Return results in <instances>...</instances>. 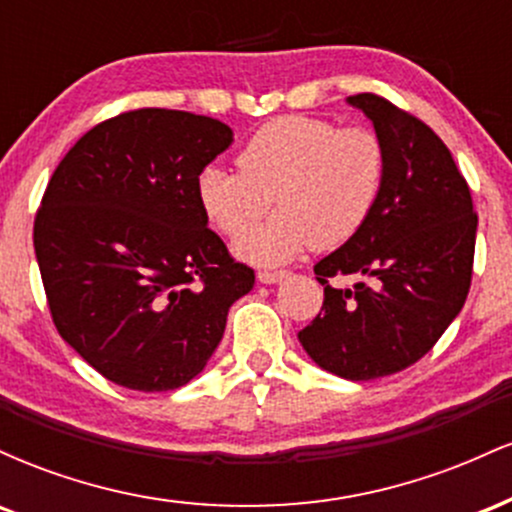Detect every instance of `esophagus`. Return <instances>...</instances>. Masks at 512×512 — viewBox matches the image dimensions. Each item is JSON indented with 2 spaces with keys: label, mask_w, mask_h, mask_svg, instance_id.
I'll use <instances>...</instances> for the list:
<instances>
[{
  "label": "esophagus",
  "mask_w": 512,
  "mask_h": 512,
  "mask_svg": "<svg viewBox=\"0 0 512 512\" xmlns=\"http://www.w3.org/2000/svg\"><path fill=\"white\" fill-rule=\"evenodd\" d=\"M286 274H289V272H284V269H279V272H276V269H274V272H272V269H262V272L257 274V279H260L262 284H276V281L284 279Z\"/></svg>",
  "instance_id": "obj_1"
}]
</instances>
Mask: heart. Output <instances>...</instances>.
Returning <instances> with one entry per match:
<instances>
[{"label":"heart","instance_id":"b5f03b06","mask_svg":"<svg viewBox=\"0 0 512 512\" xmlns=\"http://www.w3.org/2000/svg\"><path fill=\"white\" fill-rule=\"evenodd\" d=\"M240 170L211 163L195 190L204 216L226 236L280 211L238 238L236 250L257 264H279L308 248L344 245L370 219L385 182V144L368 127H337L308 115L276 117L257 129L238 156Z\"/></svg>","mask_w":512,"mask_h":512}]
</instances>
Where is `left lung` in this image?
I'll use <instances>...</instances> for the list:
<instances>
[{"label":"left lung","instance_id":"obj_1","mask_svg":"<svg viewBox=\"0 0 512 512\" xmlns=\"http://www.w3.org/2000/svg\"><path fill=\"white\" fill-rule=\"evenodd\" d=\"M383 139V192L354 238L315 264L322 310L298 332L320 368L346 380L399 373L433 349L467 301L477 211L448 146L395 103L349 96ZM366 275L354 290L332 278Z\"/></svg>","mask_w":512,"mask_h":512}]
</instances>
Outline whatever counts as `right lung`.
Masks as SVG:
<instances>
[{
    "label": "right lung",
    "instance_id": "1",
    "mask_svg": "<svg viewBox=\"0 0 512 512\" xmlns=\"http://www.w3.org/2000/svg\"><path fill=\"white\" fill-rule=\"evenodd\" d=\"M231 142L214 117L139 108L88 129L52 173L33 226L50 315L110 383H190L255 284L197 202L199 170Z\"/></svg>",
    "mask_w": 512,
    "mask_h": 512
}]
</instances>
